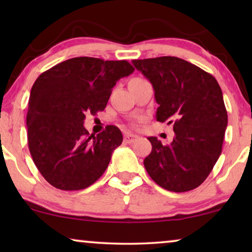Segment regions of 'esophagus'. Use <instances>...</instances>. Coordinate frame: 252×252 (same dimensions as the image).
<instances>
[{
	"label": "esophagus",
	"instance_id": "34e87169",
	"mask_svg": "<svg viewBox=\"0 0 252 252\" xmlns=\"http://www.w3.org/2000/svg\"><path fill=\"white\" fill-rule=\"evenodd\" d=\"M137 135H134V134H130V133H126L125 135H124V141H125L126 143H133L135 142L137 140Z\"/></svg>",
	"mask_w": 252,
	"mask_h": 252
}]
</instances>
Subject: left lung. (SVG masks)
Instances as JSON below:
<instances>
[{
    "label": "left lung",
    "mask_w": 252,
    "mask_h": 252,
    "mask_svg": "<svg viewBox=\"0 0 252 252\" xmlns=\"http://www.w3.org/2000/svg\"><path fill=\"white\" fill-rule=\"evenodd\" d=\"M132 63L153 85L156 119L173 124L175 134L167 146L148 137L153 149L144 167L166 190H192L204 182L221 154L228 122L221 88L213 75L178 57Z\"/></svg>",
    "instance_id": "1"
}]
</instances>
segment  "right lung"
<instances>
[{
	"label": "right lung",
	"mask_w": 252,
	"mask_h": 252,
	"mask_svg": "<svg viewBox=\"0 0 252 252\" xmlns=\"http://www.w3.org/2000/svg\"><path fill=\"white\" fill-rule=\"evenodd\" d=\"M134 72L127 61L74 57L39 75L29 99L27 140L42 177L61 190H80L101 178L123 142L109 125L89 135L86 113L105 109L117 81Z\"/></svg>",
	"instance_id": "obj_1"
}]
</instances>
